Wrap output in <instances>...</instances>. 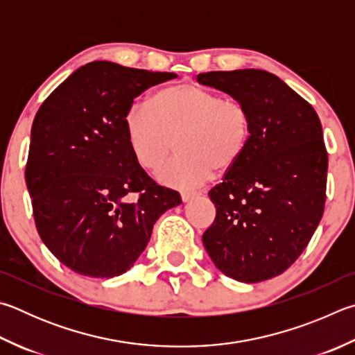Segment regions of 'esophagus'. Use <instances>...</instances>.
Returning <instances> with one entry per match:
<instances>
[{
	"instance_id": "34e87169",
	"label": "esophagus",
	"mask_w": 355,
	"mask_h": 355,
	"mask_svg": "<svg viewBox=\"0 0 355 355\" xmlns=\"http://www.w3.org/2000/svg\"><path fill=\"white\" fill-rule=\"evenodd\" d=\"M197 196H198V192H194V191H182V200L184 203L189 202V200H192Z\"/></svg>"
}]
</instances>
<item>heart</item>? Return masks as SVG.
Wrapping results in <instances>:
<instances>
[{
  "instance_id": "b5f03b06",
  "label": "heart",
  "mask_w": 355,
  "mask_h": 355,
  "mask_svg": "<svg viewBox=\"0 0 355 355\" xmlns=\"http://www.w3.org/2000/svg\"><path fill=\"white\" fill-rule=\"evenodd\" d=\"M132 150L144 169L161 172V182L194 188L214 173L233 169L247 152L251 118L241 102L222 99L196 83H175L158 89L149 102L133 104L125 114Z\"/></svg>"
}]
</instances>
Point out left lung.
<instances>
[{
	"instance_id": "obj_1",
	"label": "left lung",
	"mask_w": 355,
	"mask_h": 355,
	"mask_svg": "<svg viewBox=\"0 0 355 355\" xmlns=\"http://www.w3.org/2000/svg\"><path fill=\"white\" fill-rule=\"evenodd\" d=\"M197 80L241 102L251 118L247 152L209 191L216 218L203 245L228 278L272 279L298 259L323 217L327 152L320 118L268 71H209Z\"/></svg>"
}]
</instances>
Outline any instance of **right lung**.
Segmentation results:
<instances>
[{
  "mask_svg": "<svg viewBox=\"0 0 355 355\" xmlns=\"http://www.w3.org/2000/svg\"><path fill=\"white\" fill-rule=\"evenodd\" d=\"M175 77L96 60L76 69L38 108L26 184L43 243L73 272L125 273L159 216L182 203L177 191L147 175L125 130L133 99Z\"/></svg>",
  "mask_w": 355,
  "mask_h": 355,
  "instance_id": "add662e5",
  "label": "right lung"
}]
</instances>
